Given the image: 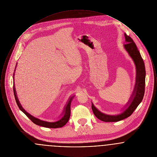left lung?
I'll return each mask as SVG.
<instances>
[{
	"mask_svg": "<svg viewBox=\"0 0 157 157\" xmlns=\"http://www.w3.org/2000/svg\"><path fill=\"white\" fill-rule=\"evenodd\" d=\"M126 44H124L125 49L132 59L134 61L136 69V83L132 97L130 99V104L127 105L128 107L127 109L118 115H106L99 111L97 109L92 105V109L95 117L104 122H117L121 120H124L132 115L137 106L141 102L145 93V67L144 60L142 59L141 54L138 50L134 40L129 36L125 34Z\"/></svg>",
	"mask_w": 157,
	"mask_h": 157,
	"instance_id": "1",
	"label": "left lung"
}]
</instances>
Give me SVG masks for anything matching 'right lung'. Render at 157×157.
<instances>
[{"label": "right lung", "mask_w": 157, "mask_h": 157, "mask_svg": "<svg viewBox=\"0 0 157 157\" xmlns=\"http://www.w3.org/2000/svg\"><path fill=\"white\" fill-rule=\"evenodd\" d=\"M15 74H13V76H14ZM13 92H14V95H15V100L16 102V104L17 105L19 108L22 111L29 119H30L34 124H36L37 125L41 126V127H45V128H61V127H63L65 125H66V124L67 123V121H69V119L70 118V115H71V101L72 100L73 97L71 98L68 103L67 105L66 106L65 108V111H64V115L62 117V118L60 120L56 121V122H46L44 121H42V120H39L35 118L34 117L32 116L30 114H29L27 112L25 111V109H23L22 106H21V104L19 103V101L17 99V95H16V90H15V85H13Z\"/></svg>", "instance_id": "1"}]
</instances>
